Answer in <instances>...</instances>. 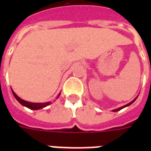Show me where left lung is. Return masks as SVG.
<instances>
[{"mask_svg": "<svg viewBox=\"0 0 151 151\" xmlns=\"http://www.w3.org/2000/svg\"><path fill=\"white\" fill-rule=\"evenodd\" d=\"M135 100H136V99H134V100H133V101H132V102H130L129 104H128L124 105V106H123V107H121V108H117V109H115V110H113V111H120V110H121V109H122V108H125V107H127V106H129L130 104H133V102L135 101Z\"/></svg>", "mask_w": 151, "mask_h": 151, "instance_id": "obj_1", "label": "left lung"}]
</instances>
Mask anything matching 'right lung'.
<instances>
[{
  "mask_svg": "<svg viewBox=\"0 0 151 151\" xmlns=\"http://www.w3.org/2000/svg\"><path fill=\"white\" fill-rule=\"evenodd\" d=\"M13 92V95L14 96L16 99L18 100L22 105H23L25 107H27V108H30V109H32V110H38V109H41V108H45L46 106L47 105L51 104V103L50 102H47V103H43V104H35V103H30V102L27 101H25L23 99H22L18 97V95L15 94L14 92L12 91ZM58 97H59V95H58Z\"/></svg>",
  "mask_w": 151,
  "mask_h": 151,
  "instance_id": "right-lung-1",
  "label": "right lung"
}]
</instances>
